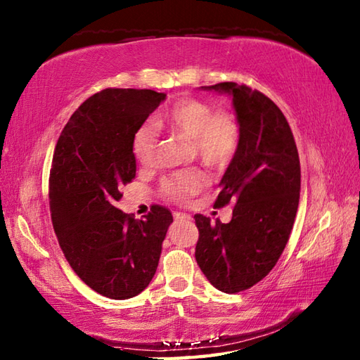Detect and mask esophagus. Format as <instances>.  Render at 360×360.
Segmentation results:
<instances>
[{"instance_id":"1","label":"esophagus","mask_w":360,"mask_h":360,"mask_svg":"<svg viewBox=\"0 0 360 360\" xmlns=\"http://www.w3.org/2000/svg\"><path fill=\"white\" fill-rule=\"evenodd\" d=\"M174 219L176 221H191V216L190 214H186V213H174Z\"/></svg>"}]
</instances>
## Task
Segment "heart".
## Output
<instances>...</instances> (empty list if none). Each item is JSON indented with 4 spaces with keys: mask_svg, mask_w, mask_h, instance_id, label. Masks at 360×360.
Here are the masks:
<instances>
[{
    "mask_svg": "<svg viewBox=\"0 0 360 360\" xmlns=\"http://www.w3.org/2000/svg\"><path fill=\"white\" fill-rule=\"evenodd\" d=\"M158 127L182 133L191 139L198 158L212 169H224L235 158L240 129L236 118L227 112H216L212 105L193 98L181 99L165 113L155 118ZM160 135L153 122L141 124L133 133L131 148L138 162L155 165ZM207 187V178L199 170H182L161 184V195L174 202H184Z\"/></svg>",
    "mask_w": 360,
    "mask_h": 360,
    "instance_id": "1",
    "label": "heart"
}]
</instances>
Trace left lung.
<instances>
[{
	"label": "left lung",
	"mask_w": 360,
	"mask_h": 360,
	"mask_svg": "<svg viewBox=\"0 0 360 360\" xmlns=\"http://www.w3.org/2000/svg\"><path fill=\"white\" fill-rule=\"evenodd\" d=\"M200 89L231 98L240 141L214 202L235 205L233 218L212 224L195 214V256L214 288L238 293L264 279L287 245L299 205V155L285 116L261 91L236 82Z\"/></svg>",
	"instance_id": "obj_1"
}]
</instances>
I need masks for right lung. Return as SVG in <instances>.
Returning a JSON list of instances; mask_svg holds the SVG:
<instances>
[{"instance_id":"right-lung-1","label":"right lung","mask_w":360,"mask_h":360,"mask_svg":"<svg viewBox=\"0 0 360 360\" xmlns=\"http://www.w3.org/2000/svg\"><path fill=\"white\" fill-rule=\"evenodd\" d=\"M165 98L105 89L78 107L56 142L49 181L56 238L73 271L105 297L130 299L148 287L173 222L161 205L144 221L116 207L136 173L133 133Z\"/></svg>"}]
</instances>
